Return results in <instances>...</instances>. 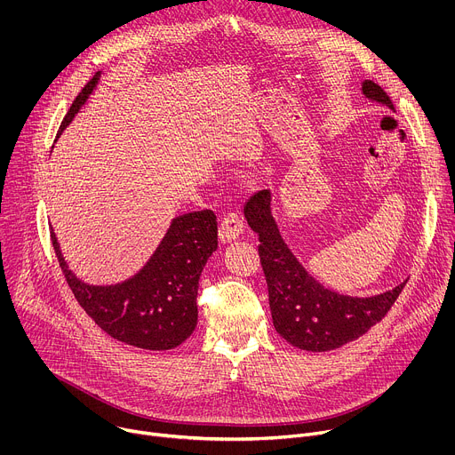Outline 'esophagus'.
I'll use <instances>...</instances> for the list:
<instances>
[{
	"mask_svg": "<svg viewBox=\"0 0 455 455\" xmlns=\"http://www.w3.org/2000/svg\"><path fill=\"white\" fill-rule=\"evenodd\" d=\"M244 230V221L237 212H228L220 225V239L223 243L234 241L235 237H239Z\"/></svg>",
	"mask_w": 455,
	"mask_h": 455,
	"instance_id": "34e87169",
	"label": "esophagus"
}]
</instances>
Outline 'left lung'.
<instances>
[{"label":"left lung","mask_w":455,"mask_h":455,"mask_svg":"<svg viewBox=\"0 0 455 455\" xmlns=\"http://www.w3.org/2000/svg\"><path fill=\"white\" fill-rule=\"evenodd\" d=\"M363 95L395 109L383 88L365 81ZM248 225L259 234V257L268 284L274 326L291 346L331 351L365 335L393 307L407 281L376 297H347L318 284L279 235L270 212V192L259 190L244 205Z\"/></svg>","instance_id":"obj_1"}]
</instances>
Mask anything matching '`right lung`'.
Returning <instances> with one entry per match:
<instances>
[{"label": "right lung", "mask_w": 455, "mask_h": 455, "mask_svg": "<svg viewBox=\"0 0 455 455\" xmlns=\"http://www.w3.org/2000/svg\"><path fill=\"white\" fill-rule=\"evenodd\" d=\"M99 74L81 90L62 118L59 133L93 92ZM59 267L81 307L97 326L124 344L165 351L185 342L198 322V281L218 248V221L212 211L176 218L140 274L116 286H88L64 263L55 234L50 232Z\"/></svg>", "instance_id": "obj_1"}]
</instances>
